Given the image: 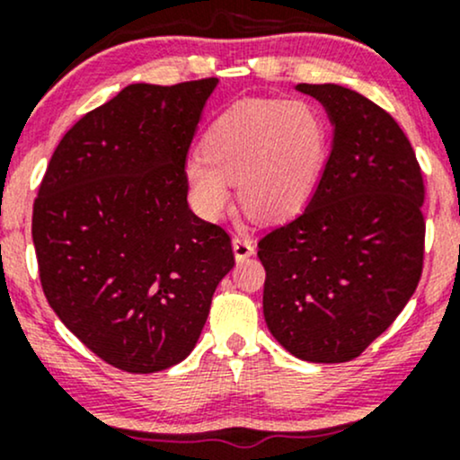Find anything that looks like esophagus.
<instances>
[{
  "label": "esophagus",
  "instance_id": "1",
  "mask_svg": "<svg viewBox=\"0 0 460 460\" xmlns=\"http://www.w3.org/2000/svg\"><path fill=\"white\" fill-rule=\"evenodd\" d=\"M231 244H234V252H235L237 261L246 260V257H251L252 252H255V242H252L251 235L237 234V235H234V240H231Z\"/></svg>",
  "mask_w": 460,
  "mask_h": 460
}]
</instances>
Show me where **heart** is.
Returning a JSON list of instances; mask_svg holds the SVG:
<instances>
[{
	"label": "heart",
	"mask_w": 460,
	"mask_h": 460,
	"mask_svg": "<svg viewBox=\"0 0 460 460\" xmlns=\"http://www.w3.org/2000/svg\"><path fill=\"white\" fill-rule=\"evenodd\" d=\"M329 153V125L307 99H251L225 110L203 136L186 177L194 205L218 218L237 197L260 218H281L307 203Z\"/></svg>",
	"instance_id": "obj_1"
}]
</instances>
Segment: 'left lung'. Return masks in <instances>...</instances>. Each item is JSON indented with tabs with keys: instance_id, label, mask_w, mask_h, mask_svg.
<instances>
[{
	"instance_id": "1",
	"label": "left lung",
	"mask_w": 460,
	"mask_h": 460,
	"mask_svg": "<svg viewBox=\"0 0 460 460\" xmlns=\"http://www.w3.org/2000/svg\"><path fill=\"white\" fill-rule=\"evenodd\" d=\"M324 105L332 149L296 218L257 244L263 318L311 363H344L392 326L424 266V177L400 125L337 84H298Z\"/></svg>"
}]
</instances>
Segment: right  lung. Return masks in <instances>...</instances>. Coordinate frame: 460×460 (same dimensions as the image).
Segmentation results:
<instances>
[{
	"label": "right lung",
	"instance_id": "obj_1",
	"mask_svg": "<svg viewBox=\"0 0 460 460\" xmlns=\"http://www.w3.org/2000/svg\"><path fill=\"white\" fill-rule=\"evenodd\" d=\"M216 84L123 88L66 131L34 200L47 303L123 372L183 361L235 263L223 226L188 208V149Z\"/></svg>",
	"mask_w": 460,
	"mask_h": 460
}]
</instances>
